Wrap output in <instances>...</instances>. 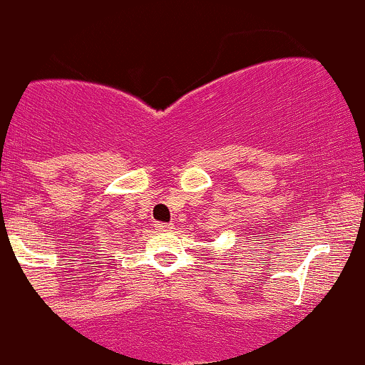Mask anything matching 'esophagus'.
<instances>
[{"mask_svg":"<svg viewBox=\"0 0 365 365\" xmlns=\"http://www.w3.org/2000/svg\"><path fill=\"white\" fill-rule=\"evenodd\" d=\"M155 229H157V231H171L173 224H164V222H157Z\"/></svg>","mask_w":365,"mask_h":365,"instance_id":"obj_1","label":"esophagus"}]
</instances>
